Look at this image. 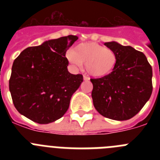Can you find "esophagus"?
<instances>
[{
    "label": "esophagus",
    "instance_id": "esophagus-1",
    "mask_svg": "<svg viewBox=\"0 0 160 160\" xmlns=\"http://www.w3.org/2000/svg\"><path fill=\"white\" fill-rule=\"evenodd\" d=\"M83 79H84L85 81H89V80H90V78L87 77V76H86V75H84L83 76Z\"/></svg>",
    "mask_w": 160,
    "mask_h": 160
}]
</instances>
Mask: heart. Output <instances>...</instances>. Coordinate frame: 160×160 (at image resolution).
Wrapping results in <instances>:
<instances>
[{
  "mask_svg": "<svg viewBox=\"0 0 160 160\" xmlns=\"http://www.w3.org/2000/svg\"><path fill=\"white\" fill-rule=\"evenodd\" d=\"M68 61L76 67L85 64L87 73L95 78L111 74L118 64V56L111 49L95 42H84L66 53Z\"/></svg>",
  "mask_w": 160,
  "mask_h": 160,
  "instance_id": "obj_1",
  "label": "heart"
}]
</instances>
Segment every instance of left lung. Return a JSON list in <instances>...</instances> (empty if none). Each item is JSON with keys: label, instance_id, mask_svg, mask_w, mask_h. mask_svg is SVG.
Masks as SVG:
<instances>
[{"label": "left lung", "instance_id": "obj_1", "mask_svg": "<svg viewBox=\"0 0 160 160\" xmlns=\"http://www.w3.org/2000/svg\"><path fill=\"white\" fill-rule=\"evenodd\" d=\"M118 56L114 71L106 77L91 78V96L97 111L106 118L122 121L134 117L152 93V68L143 53L118 42L104 43Z\"/></svg>", "mask_w": 160, "mask_h": 160}]
</instances>
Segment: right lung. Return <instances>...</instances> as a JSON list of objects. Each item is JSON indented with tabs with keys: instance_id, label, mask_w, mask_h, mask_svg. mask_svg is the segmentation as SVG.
Returning <instances> with one entry per match:
<instances>
[{
	"instance_id": "obj_1",
	"label": "right lung",
	"mask_w": 160,
	"mask_h": 160,
	"mask_svg": "<svg viewBox=\"0 0 160 160\" xmlns=\"http://www.w3.org/2000/svg\"><path fill=\"white\" fill-rule=\"evenodd\" d=\"M69 35L24 49L13 62L9 91L18 112L39 124L63 116L83 81L68 71L67 49L78 40Z\"/></svg>"
}]
</instances>
